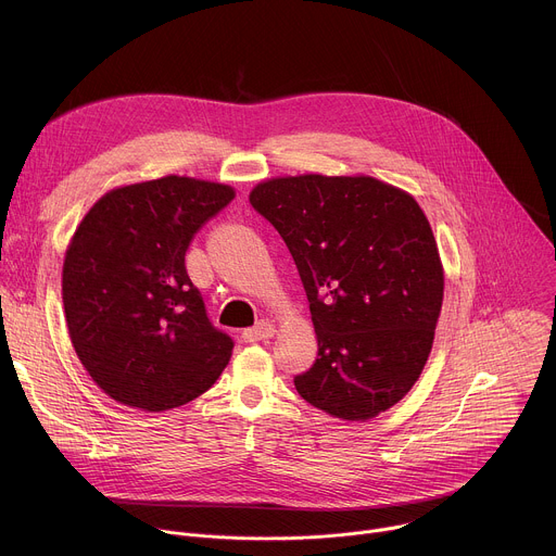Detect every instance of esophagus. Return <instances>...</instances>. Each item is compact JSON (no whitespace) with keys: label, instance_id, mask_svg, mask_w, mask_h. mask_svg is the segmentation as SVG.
Segmentation results:
<instances>
[{"label":"esophagus","instance_id":"esophagus-1","mask_svg":"<svg viewBox=\"0 0 556 556\" xmlns=\"http://www.w3.org/2000/svg\"><path fill=\"white\" fill-rule=\"evenodd\" d=\"M273 334H275L273 324L262 319V321H257L251 330H244V332H242V339H244V343H260V341L270 339Z\"/></svg>","mask_w":556,"mask_h":556}]
</instances>
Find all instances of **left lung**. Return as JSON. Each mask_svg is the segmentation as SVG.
<instances>
[{
  "instance_id": "obj_1",
  "label": "left lung",
  "mask_w": 556,
  "mask_h": 556,
  "mask_svg": "<svg viewBox=\"0 0 556 556\" xmlns=\"http://www.w3.org/2000/svg\"><path fill=\"white\" fill-rule=\"evenodd\" d=\"M253 208L286 242L319 341L301 399L343 420L393 407L420 378L444 296L429 219L391 185L358 176L262 182Z\"/></svg>"
}]
</instances>
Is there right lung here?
<instances>
[{
	"label": "right lung",
	"mask_w": 556,
	"mask_h": 556,
	"mask_svg": "<svg viewBox=\"0 0 556 556\" xmlns=\"http://www.w3.org/2000/svg\"><path fill=\"white\" fill-rule=\"evenodd\" d=\"M232 198L226 185L167 176L105 193L78 224L63 262L65 321L114 401L167 412L226 367L235 343L211 324L185 255Z\"/></svg>",
	"instance_id": "1"
}]
</instances>
